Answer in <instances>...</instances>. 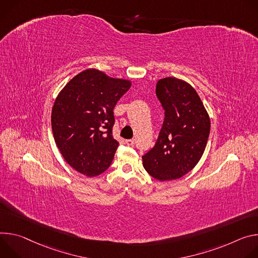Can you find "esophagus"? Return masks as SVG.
<instances>
[{"instance_id": "1", "label": "esophagus", "mask_w": 258, "mask_h": 258, "mask_svg": "<svg viewBox=\"0 0 258 258\" xmlns=\"http://www.w3.org/2000/svg\"><path fill=\"white\" fill-rule=\"evenodd\" d=\"M126 145L129 147H133L134 146V139H127L126 141Z\"/></svg>"}]
</instances>
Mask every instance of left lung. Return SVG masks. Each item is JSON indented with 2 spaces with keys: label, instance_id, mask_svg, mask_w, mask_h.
I'll return each mask as SVG.
<instances>
[{
  "label": "left lung",
  "instance_id": "left-lung-1",
  "mask_svg": "<svg viewBox=\"0 0 258 258\" xmlns=\"http://www.w3.org/2000/svg\"><path fill=\"white\" fill-rule=\"evenodd\" d=\"M156 93L165 117L154 148L142 156L144 167L160 181L178 179L201 159L210 119L196 90L182 80H160Z\"/></svg>",
  "mask_w": 258,
  "mask_h": 258
}]
</instances>
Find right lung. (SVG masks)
<instances>
[{
  "mask_svg": "<svg viewBox=\"0 0 258 258\" xmlns=\"http://www.w3.org/2000/svg\"><path fill=\"white\" fill-rule=\"evenodd\" d=\"M130 86L90 69L73 78L57 96L51 116L54 139L78 172L93 177L110 166L119 147L112 136L113 108Z\"/></svg>",
  "mask_w": 258,
  "mask_h": 258,
  "instance_id": "add662e5",
  "label": "right lung"
}]
</instances>
